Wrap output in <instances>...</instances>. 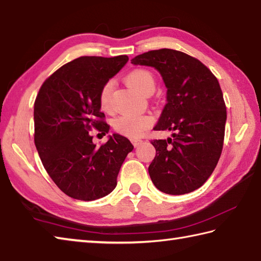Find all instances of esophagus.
I'll use <instances>...</instances> for the list:
<instances>
[{"label": "esophagus", "instance_id": "obj_1", "mask_svg": "<svg viewBox=\"0 0 261 261\" xmlns=\"http://www.w3.org/2000/svg\"><path fill=\"white\" fill-rule=\"evenodd\" d=\"M132 143H133V145H134V146L136 147V146H138V145H141L142 143H143V141L141 140V138H133Z\"/></svg>", "mask_w": 261, "mask_h": 261}]
</instances>
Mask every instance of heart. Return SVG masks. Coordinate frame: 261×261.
Returning <instances> with one entry per match:
<instances>
[{
	"label": "heart",
	"instance_id": "heart-1",
	"mask_svg": "<svg viewBox=\"0 0 261 261\" xmlns=\"http://www.w3.org/2000/svg\"><path fill=\"white\" fill-rule=\"evenodd\" d=\"M126 82L141 94H145L151 90L155 89V80H154L152 73L144 68H137L132 71L126 76ZM114 90V81H109L103 84L99 94L100 106L103 110H108L110 106V98ZM153 124L152 117L147 115H137L133 113L121 114L114 119V128L121 135L127 137H140L150 128Z\"/></svg>",
	"mask_w": 261,
	"mask_h": 261
}]
</instances>
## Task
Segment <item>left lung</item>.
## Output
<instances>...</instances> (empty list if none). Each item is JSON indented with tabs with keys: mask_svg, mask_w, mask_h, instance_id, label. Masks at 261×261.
I'll list each match as a JSON object with an SVG mask.
<instances>
[{
	"mask_svg": "<svg viewBox=\"0 0 261 261\" xmlns=\"http://www.w3.org/2000/svg\"><path fill=\"white\" fill-rule=\"evenodd\" d=\"M132 64L155 68L167 88L153 129L170 130L172 137L152 141V182L169 195L191 193L211 177L222 153L226 107L220 83L203 63L169 48L144 53Z\"/></svg>",
	"mask_w": 261,
	"mask_h": 261,
	"instance_id": "obj_1",
	"label": "left lung"
}]
</instances>
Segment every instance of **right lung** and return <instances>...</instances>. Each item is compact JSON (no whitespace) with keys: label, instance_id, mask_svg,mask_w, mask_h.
Wrapping results in <instances>:
<instances>
[{"label":"right lung","instance_id":"add662e5","mask_svg":"<svg viewBox=\"0 0 261 261\" xmlns=\"http://www.w3.org/2000/svg\"><path fill=\"white\" fill-rule=\"evenodd\" d=\"M128 57L82 56L63 65L42 84L34 106L35 144L47 173L64 194L79 200L109 195L127 154L128 138L108 136L97 146L89 130L109 132L99 94Z\"/></svg>","mask_w":261,"mask_h":261}]
</instances>
